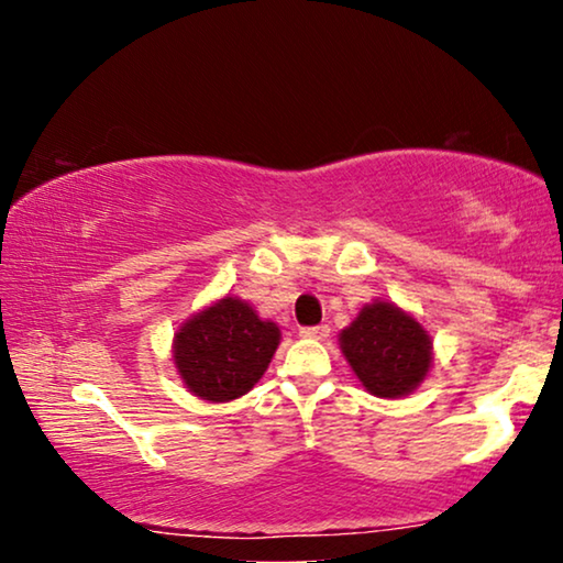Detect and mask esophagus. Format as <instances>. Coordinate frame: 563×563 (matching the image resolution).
<instances>
[{"mask_svg":"<svg viewBox=\"0 0 563 563\" xmlns=\"http://www.w3.org/2000/svg\"><path fill=\"white\" fill-rule=\"evenodd\" d=\"M330 328L328 325H310V328H299V335L302 338H314V341H322V338H328Z\"/></svg>","mask_w":563,"mask_h":563,"instance_id":"obj_1","label":"esophagus"}]
</instances>
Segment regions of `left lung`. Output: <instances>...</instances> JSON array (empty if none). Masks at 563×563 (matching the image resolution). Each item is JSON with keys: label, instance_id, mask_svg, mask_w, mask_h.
I'll return each instance as SVG.
<instances>
[{"label": "left lung", "instance_id": "left-lung-1", "mask_svg": "<svg viewBox=\"0 0 563 563\" xmlns=\"http://www.w3.org/2000/svg\"><path fill=\"white\" fill-rule=\"evenodd\" d=\"M430 338L410 314L389 302L361 310L341 333V349L361 384L376 397H402L426 379Z\"/></svg>", "mask_w": 563, "mask_h": 563}]
</instances>
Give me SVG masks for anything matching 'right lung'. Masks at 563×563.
<instances>
[{"instance_id":"obj_1","label":"right lung","mask_w":563,"mask_h":563,"mask_svg":"<svg viewBox=\"0 0 563 563\" xmlns=\"http://www.w3.org/2000/svg\"><path fill=\"white\" fill-rule=\"evenodd\" d=\"M276 345L274 322L261 320L241 299L225 297L184 322L174 361L189 391L210 402H230L264 376Z\"/></svg>"}]
</instances>
